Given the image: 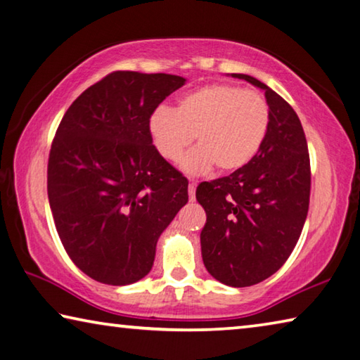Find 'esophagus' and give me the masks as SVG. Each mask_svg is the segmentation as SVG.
Listing matches in <instances>:
<instances>
[{
    "label": "esophagus",
    "mask_w": 360,
    "mask_h": 360,
    "mask_svg": "<svg viewBox=\"0 0 360 360\" xmlns=\"http://www.w3.org/2000/svg\"><path fill=\"white\" fill-rule=\"evenodd\" d=\"M194 193H196V181L190 180V185H188V194H190V201H194Z\"/></svg>",
    "instance_id": "1"
}]
</instances>
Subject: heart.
I'll return each mask as SVG.
<instances>
[{
  "label": "heart",
  "mask_w": 360,
  "mask_h": 360,
  "mask_svg": "<svg viewBox=\"0 0 360 360\" xmlns=\"http://www.w3.org/2000/svg\"><path fill=\"white\" fill-rule=\"evenodd\" d=\"M269 121V105L260 92L214 82L186 92L175 110L158 108L150 117V134L167 161H176L196 139L198 148L181 162L188 172L201 174L215 166L229 174L258 155Z\"/></svg>",
  "instance_id": "obj_1"
}]
</instances>
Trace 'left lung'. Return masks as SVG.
I'll list each match as a JSON object with an SVG mask.
<instances>
[{"mask_svg": "<svg viewBox=\"0 0 360 360\" xmlns=\"http://www.w3.org/2000/svg\"><path fill=\"white\" fill-rule=\"evenodd\" d=\"M233 76L264 91L269 131L245 167L202 181L196 199L207 215L201 231L205 268L221 284L249 287L273 276L295 249L309 209L311 166L290 105L253 76Z\"/></svg>", "mask_w": 360, "mask_h": 360, "instance_id": "obj_1", "label": "left lung"}]
</instances>
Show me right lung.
I'll list each match as a JSON object with an SVG mask.
<instances>
[{
  "instance_id": "obj_1",
  "label": "right lung",
  "mask_w": 360,
  "mask_h": 360,
  "mask_svg": "<svg viewBox=\"0 0 360 360\" xmlns=\"http://www.w3.org/2000/svg\"><path fill=\"white\" fill-rule=\"evenodd\" d=\"M184 84L175 75L113 72L87 87L57 127L47 196L65 250L94 281L145 278L159 236L188 202V180L150 134L151 115Z\"/></svg>"
}]
</instances>
